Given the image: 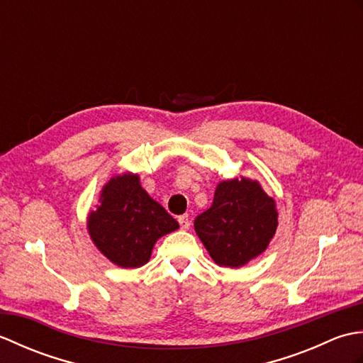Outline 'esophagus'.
<instances>
[{"label":"esophagus","mask_w":363,"mask_h":363,"mask_svg":"<svg viewBox=\"0 0 363 363\" xmlns=\"http://www.w3.org/2000/svg\"><path fill=\"white\" fill-rule=\"evenodd\" d=\"M177 221H179V226H181V229H189V228H190L189 215H181V217L177 218Z\"/></svg>","instance_id":"34e87169"}]
</instances>
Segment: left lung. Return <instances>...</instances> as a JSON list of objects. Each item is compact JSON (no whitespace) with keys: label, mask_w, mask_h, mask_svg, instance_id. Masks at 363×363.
Instances as JSON below:
<instances>
[{"label":"left lung","mask_w":363,"mask_h":363,"mask_svg":"<svg viewBox=\"0 0 363 363\" xmlns=\"http://www.w3.org/2000/svg\"><path fill=\"white\" fill-rule=\"evenodd\" d=\"M277 228L273 198L256 181H223L213 203L195 218V230L215 264L238 268L267 250Z\"/></svg>","instance_id":"left-lung-1"}]
</instances>
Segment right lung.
Returning a JSON list of instances; mask_svg holds the SVG:
<instances>
[{
    "label": "right lung",
    "instance_id": "obj_1",
    "mask_svg": "<svg viewBox=\"0 0 363 363\" xmlns=\"http://www.w3.org/2000/svg\"><path fill=\"white\" fill-rule=\"evenodd\" d=\"M87 228L98 250L123 268L145 265L157 238L179 228L164 207L142 189L137 174L113 177L103 189L101 206Z\"/></svg>",
    "mask_w": 363,
    "mask_h": 363
}]
</instances>
